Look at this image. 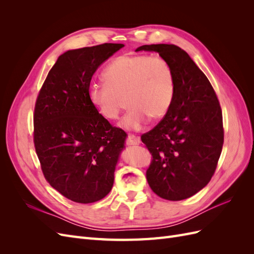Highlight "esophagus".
Instances as JSON below:
<instances>
[{
    "label": "esophagus",
    "instance_id": "34e87169",
    "mask_svg": "<svg viewBox=\"0 0 254 254\" xmlns=\"http://www.w3.org/2000/svg\"><path fill=\"white\" fill-rule=\"evenodd\" d=\"M141 143V140L139 136H135L133 134H128L126 139L127 145H139Z\"/></svg>",
    "mask_w": 254,
    "mask_h": 254
}]
</instances>
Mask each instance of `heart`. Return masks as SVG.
<instances>
[{
	"mask_svg": "<svg viewBox=\"0 0 254 254\" xmlns=\"http://www.w3.org/2000/svg\"><path fill=\"white\" fill-rule=\"evenodd\" d=\"M103 84H91L90 103L106 120H117L126 104L130 107L121 122L129 130H139L149 118L160 120L170 110L175 79L163 58L146 55H121L103 72Z\"/></svg>",
	"mask_w": 254,
	"mask_h": 254,
	"instance_id": "b5f03b06",
	"label": "heart"
}]
</instances>
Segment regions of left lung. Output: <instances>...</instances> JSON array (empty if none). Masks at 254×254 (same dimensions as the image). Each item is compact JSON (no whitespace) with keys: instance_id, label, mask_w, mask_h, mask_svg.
Instances as JSON below:
<instances>
[{"instance_id":"left-lung-1","label":"left lung","mask_w":254,"mask_h":254,"mask_svg":"<svg viewBox=\"0 0 254 254\" xmlns=\"http://www.w3.org/2000/svg\"><path fill=\"white\" fill-rule=\"evenodd\" d=\"M170 64L175 94L163 120L141 139L152 160L146 172L150 189L166 200L195 195L210 182L224 144L218 98L189 54L174 44L142 45Z\"/></svg>"}]
</instances>
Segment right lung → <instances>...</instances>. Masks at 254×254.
<instances>
[{
  "instance_id": "right-lung-1",
  "label": "right lung",
  "mask_w": 254,
  "mask_h": 254,
  "mask_svg": "<svg viewBox=\"0 0 254 254\" xmlns=\"http://www.w3.org/2000/svg\"><path fill=\"white\" fill-rule=\"evenodd\" d=\"M124 44L104 43L60 55L37 97L34 143L45 179L61 195L92 203L109 194L125 147L124 130L113 127L88 97L92 76Z\"/></svg>"
}]
</instances>
